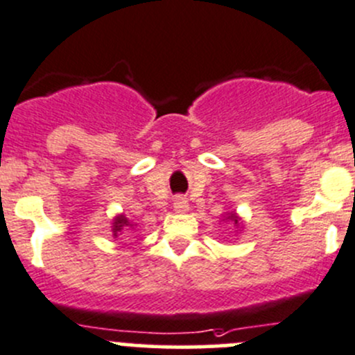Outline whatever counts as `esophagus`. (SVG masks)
<instances>
[{"label": "esophagus", "instance_id": "1", "mask_svg": "<svg viewBox=\"0 0 355 355\" xmlns=\"http://www.w3.org/2000/svg\"><path fill=\"white\" fill-rule=\"evenodd\" d=\"M173 209L177 211V213H187V211H189V200L178 196V198L173 200Z\"/></svg>", "mask_w": 355, "mask_h": 355}]
</instances>
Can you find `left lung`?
Here are the masks:
<instances>
[{
  "label": "left lung",
  "mask_w": 355,
  "mask_h": 355,
  "mask_svg": "<svg viewBox=\"0 0 355 355\" xmlns=\"http://www.w3.org/2000/svg\"><path fill=\"white\" fill-rule=\"evenodd\" d=\"M227 220H230L232 223H234V227H241V225H239V223H241V218H239L237 214H235V213H230V214H228Z\"/></svg>",
  "instance_id": "8db88e82"
}]
</instances>
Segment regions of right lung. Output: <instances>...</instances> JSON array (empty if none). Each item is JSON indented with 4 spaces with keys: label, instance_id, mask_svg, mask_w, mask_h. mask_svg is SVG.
<instances>
[{
    "label": "right lung",
    "instance_id": "add662e5",
    "mask_svg": "<svg viewBox=\"0 0 355 355\" xmlns=\"http://www.w3.org/2000/svg\"><path fill=\"white\" fill-rule=\"evenodd\" d=\"M127 227H134V225H132V221L128 220L125 214H118V216L113 220V228H111L113 237H118V235L121 234V230H125Z\"/></svg>",
    "mask_w": 355,
    "mask_h": 355
}]
</instances>
